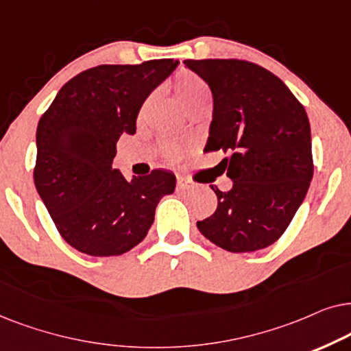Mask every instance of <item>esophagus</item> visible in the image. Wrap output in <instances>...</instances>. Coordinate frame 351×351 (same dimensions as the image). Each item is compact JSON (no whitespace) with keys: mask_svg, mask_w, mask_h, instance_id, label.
<instances>
[{"mask_svg":"<svg viewBox=\"0 0 351 351\" xmlns=\"http://www.w3.org/2000/svg\"><path fill=\"white\" fill-rule=\"evenodd\" d=\"M176 186H178V189L181 191H189V189H194V183L188 178H184V176H178V180H176Z\"/></svg>","mask_w":351,"mask_h":351,"instance_id":"34e87169","label":"esophagus"}]
</instances>
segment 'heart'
Segmentation results:
<instances>
[{
  "label": "heart",
  "instance_id": "b5f03b06",
  "mask_svg": "<svg viewBox=\"0 0 351 351\" xmlns=\"http://www.w3.org/2000/svg\"><path fill=\"white\" fill-rule=\"evenodd\" d=\"M173 90L186 106V109H191L204 99H210V88L199 75H195L191 70H180L175 75L173 80ZM163 154L168 158H178L181 156V147L178 144L168 143L163 146Z\"/></svg>",
  "mask_w": 351,
  "mask_h": 351
}]
</instances>
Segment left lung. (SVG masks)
Segmentation results:
<instances>
[{
	"mask_svg": "<svg viewBox=\"0 0 351 351\" xmlns=\"http://www.w3.org/2000/svg\"><path fill=\"white\" fill-rule=\"evenodd\" d=\"M213 95L204 152L224 157L232 188L212 186L218 207L197 221L202 234L228 252H255L291 224L313 178L310 121L281 78L241 59H186Z\"/></svg>",
	"mask_w": 351,
	"mask_h": 351,
	"instance_id": "8db88e82",
	"label": "left lung"
}]
</instances>
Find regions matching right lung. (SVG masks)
Returning a JSON list of instances; mask_svg holds the SVG:
<instances>
[{"instance_id": "obj_1", "label": "right lung", "mask_w": 351, "mask_h": 351, "mask_svg": "<svg viewBox=\"0 0 351 351\" xmlns=\"http://www.w3.org/2000/svg\"><path fill=\"white\" fill-rule=\"evenodd\" d=\"M178 65L154 59L97 65L60 88L36 128L35 188L64 241L91 256L121 255L146 237L171 171L127 180L112 168L117 141L136 132L146 97Z\"/></svg>"}]
</instances>
